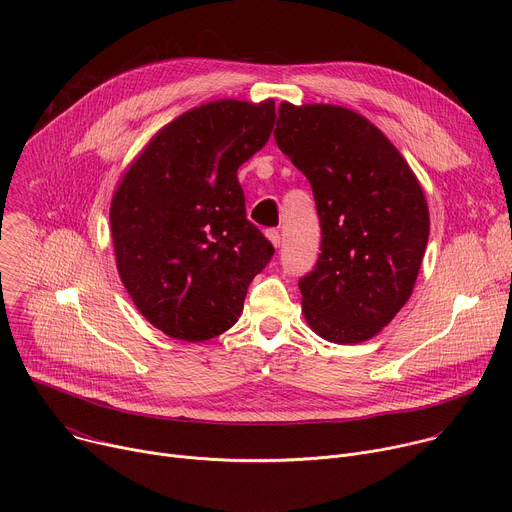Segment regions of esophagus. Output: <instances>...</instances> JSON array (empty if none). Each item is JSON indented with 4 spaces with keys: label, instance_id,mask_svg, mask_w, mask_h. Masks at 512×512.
Returning a JSON list of instances; mask_svg holds the SVG:
<instances>
[{
    "label": "esophagus",
    "instance_id": "obj_1",
    "mask_svg": "<svg viewBox=\"0 0 512 512\" xmlns=\"http://www.w3.org/2000/svg\"><path fill=\"white\" fill-rule=\"evenodd\" d=\"M265 235H267V239L273 243V247H279V245H281V235H279V231L269 229Z\"/></svg>",
    "mask_w": 512,
    "mask_h": 512
}]
</instances>
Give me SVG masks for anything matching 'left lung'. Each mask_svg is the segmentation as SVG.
I'll return each instance as SVG.
<instances>
[{
  "instance_id": "obj_1",
  "label": "left lung",
  "mask_w": 512,
  "mask_h": 512,
  "mask_svg": "<svg viewBox=\"0 0 512 512\" xmlns=\"http://www.w3.org/2000/svg\"><path fill=\"white\" fill-rule=\"evenodd\" d=\"M275 141L310 180L320 255L298 285L316 334L358 344L409 300L429 237L423 190L395 145L336 105L281 103Z\"/></svg>"
}]
</instances>
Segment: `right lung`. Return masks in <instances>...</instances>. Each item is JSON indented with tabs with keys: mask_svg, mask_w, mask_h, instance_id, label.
Wrapping results in <instances>:
<instances>
[{
	"mask_svg": "<svg viewBox=\"0 0 512 512\" xmlns=\"http://www.w3.org/2000/svg\"><path fill=\"white\" fill-rule=\"evenodd\" d=\"M275 103L212 101L154 135L111 202L121 281L164 334L229 330L275 249L249 221L237 170L267 143Z\"/></svg>",
	"mask_w": 512,
	"mask_h": 512,
	"instance_id": "obj_1",
	"label": "right lung"
}]
</instances>
